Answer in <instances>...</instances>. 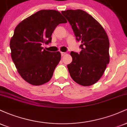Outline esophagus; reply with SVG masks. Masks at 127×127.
I'll list each match as a JSON object with an SVG mask.
<instances>
[{
  "instance_id": "34e87169",
  "label": "esophagus",
  "mask_w": 127,
  "mask_h": 127,
  "mask_svg": "<svg viewBox=\"0 0 127 127\" xmlns=\"http://www.w3.org/2000/svg\"><path fill=\"white\" fill-rule=\"evenodd\" d=\"M65 52H61V54H62V56H64L65 54Z\"/></svg>"
}]
</instances>
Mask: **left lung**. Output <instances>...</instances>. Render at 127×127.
<instances>
[{
    "instance_id": "1",
    "label": "left lung",
    "mask_w": 127,
    "mask_h": 127,
    "mask_svg": "<svg viewBox=\"0 0 127 127\" xmlns=\"http://www.w3.org/2000/svg\"><path fill=\"white\" fill-rule=\"evenodd\" d=\"M72 26L76 39L81 41L79 54L72 51L67 65L70 76L82 86L94 84L101 78L110 60L107 33L97 20L81 9L62 11Z\"/></svg>"
}]
</instances>
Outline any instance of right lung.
<instances>
[{
	"label": "right lung",
	"instance_id": "obj_1",
	"mask_svg": "<svg viewBox=\"0 0 127 127\" xmlns=\"http://www.w3.org/2000/svg\"><path fill=\"white\" fill-rule=\"evenodd\" d=\"M67 23L55 10H40L20 22L10 40L11 57L20 76L33 85H41L52 78L61 53L43 49L51 42L55 27Z\"/></svg>",
	"mask_w": 127,
	"mask_h": 127
}]
</instances>
